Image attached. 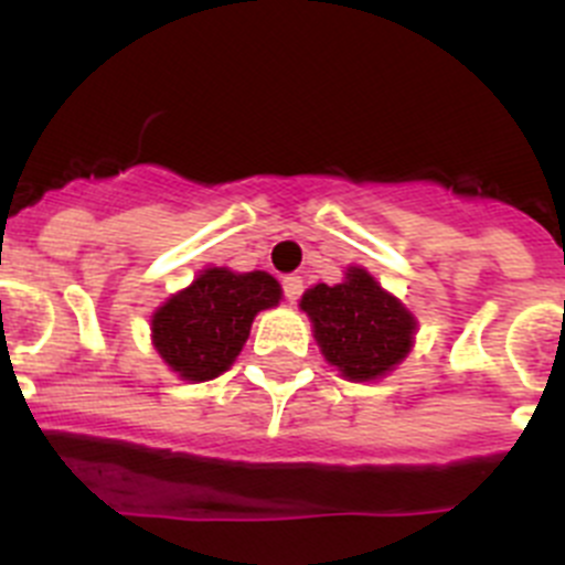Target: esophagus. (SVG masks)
Here are the masks:
<instances>
[{
	"mask_svg": "<svg viewBox=\"0 0 565 565\" xmlns=\"http://www.w3.org/2000/svg\"><path fill=\"white\" fill-rule=\"evenodd\" d=\"M282 294H286L288 302H297L299 294H302V279L294 277V274H291V277L282 279Z\"/></svg>",
	"mask_w": 565,
	"mask_h": 565,
	"instance_id": "1",
	"label": "esophagus"
}]
</instances>
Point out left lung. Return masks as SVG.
Wrapping results in <instances>:
<instances>
[{"mask_svg": "<svg viewBox=\"0 0 565 565\" xmlns=\"http://www.w3.org/2000/svg\"><path fill=\"white\" fill-rule=\"evenodd\" d=\"M299 308L313 322V339L347 381H375L395 370L414 344L417 319L375 277L350 266L339 286L308 288Z\"/></svg>", "mask_w": 565, "mask_h": 565, "instance_id": "obj_1", "label": "left lung"}]
</instances>
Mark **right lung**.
Listing matches in <instances>:
<instances>
[{"label": "right lung", "mask_w": 565, "mask_h": 565, "mask_svg": "<svg viewBox=\"0 0 565 565\" xmlns=\"http://www.w3.org/2000/svg\"><path fill=\"white\" fill-rule=\"evenodd\" d=\"M279 297V282L266 271L204 268L193 286L157 308L153 347L184 381H212L235 364L255 317L274 308Z\"/></svg>", "instance_id": "right-lung-1"}]
</instances>
